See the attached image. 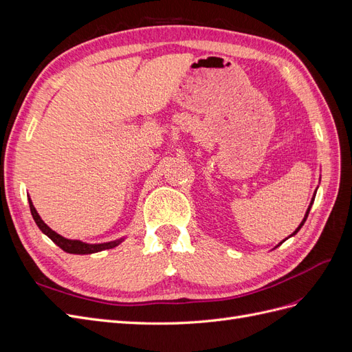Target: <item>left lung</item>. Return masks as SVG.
<instances>
[{"mask_svg":"<svg viewBox=\"0 0 352 352\" xmlns=\"http://www.w3.org/2000/svg\"><path fill=\"white\" fill-rule=\"evenodd\" d=\"M313 202H314V198H313V199H311V202H310V206H308V210H307V212H305V217H304V220H302V221H301V225H300V226H298V228H296V230H295V232H294V233H292V235H291V236H294V235H295V233H296V232H298V230H300V229H301V228H302V225H304V223H305V220H307V217H308V212H310V208H311V206H313ZM282 242H283V241H282ZM282 242H280V243H282Z\"/></svg>","mask_w":352,"mask_h":352,"instance_id":"left-lung-1","label":"left lung"}]
</instances>
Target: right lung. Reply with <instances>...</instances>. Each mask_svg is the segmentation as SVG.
I'll return each instance as SVG.
<instances>
[{
  "instance_id": "obj_1",
  "label": "right lung",
  "mask_w": 352,
  "mask_h": 352,
  "mask_svg": "<svg viewBox=\"0 0 352 352\" xmlns=\"http://www.w3.org/2000/svg\"><path fill=\"white\" fill-rule=\"evenodd\" d=\"M29 207H30V212H32V217H34L35 223L38 225V228L45 233V235L54 242L56 245H58V247L66 251L69 254H92V252H98V251H102V250H111L114 247H117L122 242V239H117V241H113V242H107V243H85V242H80V241H72V239H66L60 236L58 233H56L52 229H50L44 221H42V219L39 217V214L36 212L34 204H32V201L29 199Z\"/></svg>"
}]
</instances>
